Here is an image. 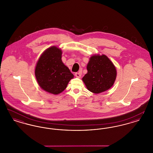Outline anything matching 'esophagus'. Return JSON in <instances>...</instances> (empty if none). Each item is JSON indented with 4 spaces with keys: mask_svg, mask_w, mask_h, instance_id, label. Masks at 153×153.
I'll return each instance as SVG.
<instances>
[{
    "mask_svg": "<svg viewBox=\"0 0 153 153\" xmlns=\"http://www.w3.org/2000/svg\"><path fill=\"white\" fill-rule=\"evenodd\" d=\"M81 72H76L75 73V76L76 77H78V78H80L81 77Z\"/></svg>",
    "mask_w": 153,
    "mask_h": 153,
    "instance_id": "obj_1",
    "label": "esophagus"
}]
</instances>
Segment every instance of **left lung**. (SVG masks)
Instances as JSON below:
<instances>
[{
	"instance_id": "1",
	"label": "left lung",
	"mask_w": 153,
	"mask_h": 153,
	"mask_svg": "<svg viewBox=\"0 0 153 153\" xmlns=\"http://www.w3.org/2000/svg\"><path fill=\"white\" fill-rule=\"evenodd\" d=\"M87 68L88 73L83 77L82 81L89 91L100 94L113 85L117 77V71L106 56H92Z\"/></svg>"
}]
</instances>
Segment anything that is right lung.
Masks as SVG:
<instances>
[{"label": "right lung", "instance_id": "add662e5", "mask_svg": "<svg viewBox=\"0 0 153 153\" xmlns=\"http://www.w3.org/2000/svg\"><path fill=\"white\" fill-rule=\"evenodd\" d=\"M62 51L56 46L48 48L38 59L35 75L45 91L57 95L65 90L74 76L61 60Z\"/></svg>", "mask_w": 153, "mask_h": 153}]
</instances>
